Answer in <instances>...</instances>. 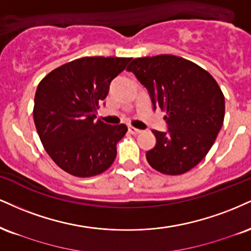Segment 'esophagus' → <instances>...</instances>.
Here are the masks:
<instances>
[{"label": "esophagus", "mask_w": 251, "mask_h": 251, "mask_svg": "<svg viewBox=\"0 0 251 251\" xmlns=\"http://www.w3.org/2000/svg\"><path fill=\"white\" fill-rule=\"evenodd\" d=\"M128 132L131 134H139L141 131H140V129L133 127V126H128Z\"/></svg>", "instance_id": "1"}]
</instances>
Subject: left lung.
Instances as JSON below:
<instances>
[{
    "label": "left lung",
    "instance_id": "obj_1",
    "mask_svg": "<svg viewBox=\"0 0 251 251\" xmlns=\"http://www.w3.org/2000/svg\"><path fill=\"white\" fill-rule=\"evenodd\" d=\"M127 71L146 87L153 108L166 111L167 131L153 129L156 143L146 152L151 167L183 174L201 161L222 127L225 96L209 72L173 55L135 58Z\"/></svg>",
    "mask_w": 251,
    "mask_h": 251
}]
</instances>
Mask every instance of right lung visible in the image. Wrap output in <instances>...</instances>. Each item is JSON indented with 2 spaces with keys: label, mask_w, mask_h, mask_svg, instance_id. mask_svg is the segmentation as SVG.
I'll use <instances>...</instances> for the list:
<instances>
[{
  "label": "right lung",
  "mask_w": 251,
  "mask_h": 251,
  "mask_svg": "<svg viewBox=\"0 0 251 251\" xmlns=\"http://www.w3.org/2000/svg\"><path fill=\"white\" fill-rule=\"evenodd\" d=\"M131 58L83 57L59 66L38 84L34 122L45 151L58 167L78 177L113 164L127 126L96 120L99 101Z\"/></svg>",
  "instance_id": "right-lung-1"
}]
</instances>
